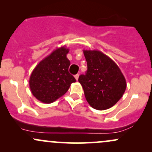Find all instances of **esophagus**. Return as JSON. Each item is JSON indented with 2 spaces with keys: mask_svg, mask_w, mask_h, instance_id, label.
<instances>
[{
  "mask_svg": "<svg viewBox=\"0 0 152 152\" xmlns=\"http://www.w3.org/2000/svg\"><path fill=\"white\" fill-rule=\"evenodd\" d=\"M74 77H75V78H76V81H78V77H79V74H76V75H75V76H74Z\"/></svg>",
  "mask_w": 152,
  "mask_h": 152,
  "instance_id": "34e87169",
  "label": "esophagus"
}]
</instances>
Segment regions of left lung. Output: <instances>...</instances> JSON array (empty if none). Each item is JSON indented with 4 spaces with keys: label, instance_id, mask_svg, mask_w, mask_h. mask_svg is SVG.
<instances>
[{
    "label": "left lung",
    "instance_id": "obj_1",
    "mask_svg": "<svg viewBox=\"0 0 152 152\" xmlns=\"http://www.w3.org/2000/svg\"><path fill=\"white\" fill-rule=\"evenodd\" d=\"M87 62L86 75L78 82L83 87L87 102L94 109L112 107L123 96L126 82L119 67L111 58L97 50H83Z\"/></svg>",
    "mask_w": 152,
    "mask_h": 152
}]
</instances>
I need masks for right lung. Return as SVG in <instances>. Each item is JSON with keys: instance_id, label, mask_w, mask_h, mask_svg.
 Masks as SVG:
<instances>
[{"instance_id": "1", "label": "right lung", "mask_w": 152, "mask_h": 152, "mask_svg": "<svg viewBox=\"0 0 152 152\" xmlns=\"http://www.w3.org/2000/svg\"><path fill=\"white\" fill-rule=\"evenodd\" d=\"M65 46L56 48L35 67L29 78L31 93L38 101L50 104L64 95L76 79L69 72L70 61Z\"/></svg>"}]
</instances>
